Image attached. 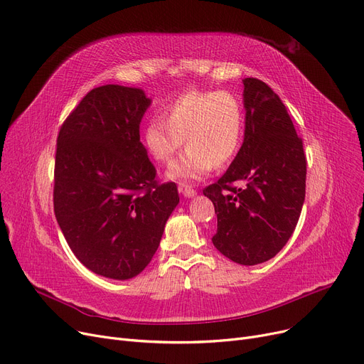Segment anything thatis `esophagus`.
Listing matches in <instances>:
<instances>
[{"mask_svg": "<svg viewBox=\"0 0 364 364\" xmlns=\"http://www.w3.org/2000/svg\"><path fill=\"white\" fill-rule=\"evenodd\" d=\"M178 192H180L184 198H193V196H196V191H195V188H192L191 186L181 184V186L178 187Z\"/></svg>", "mask_w": 364, "mask_h": 364, "instance_id": "esophagus-1", "label": "esophagus"}]
</instances>
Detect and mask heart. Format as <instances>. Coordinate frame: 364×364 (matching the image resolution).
Masks as SVG:
<instances>
[{"label": "heart", "instance_id": "obj_1", "mask_svg": "<svg viewBox=\"0 0 364 364\" xmlns=\"http://www.w3.org/2000/svg\"><path fill=\"white\" fill-rule=\"evenodd\" d=\"M244 113L238 98L226 90L186 92L169 104L164 119H153L143 132L147 153L169 164L184 144L186 151L166 171L173 181L188 183L228 165L242 139Z\"/></svg>", "mask_w": 364, "mask_h": 364}]
</instances>
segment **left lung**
I'll return each mask as SVG.
<instances>
[{"instance_id": "8db88e82", "label": "left lung", "mask_w": 364, "mask_h": 364, "mask_svg": "<svg viewBox=\"0 0 364 364\" xmlns=\"http://www.w3.org/2000/svg\"><path fill=\"white\" fill-rule=\"evenodd\" d=\"M242 83L244 143L203 195L217 214L214 247L232 262L252 266L277 256L296 229L305 200L306 157L278 95L257 78Z\"/></svg>"}]
</instances>
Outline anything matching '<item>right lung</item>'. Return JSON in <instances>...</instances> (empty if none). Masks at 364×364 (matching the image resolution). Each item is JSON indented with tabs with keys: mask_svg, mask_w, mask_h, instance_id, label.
I'll return each mask as SVG.
<instances>
[{
	"mask_svg": "<svg viewBox=\"0 0 364 364\" xmlns=\"http://www.w3.org/2000/svg\"><path fill=\"white\" fill-rule=\"evenodd\" d=\"M150 104L138 87L92 89L58 135V225L74 256L105 278L131 279L146 269L180 202L176 183L154 180L139 141Z\"/></svg>",
	"mask_w": 364,
	"mask_h": 364,
	"instance_id": "right-lung-1",
	"label": "right lung"
}]
</instances>
